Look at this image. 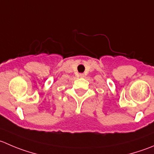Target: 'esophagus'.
Instances as JSON below:
<instances>
[{
    "label": "esophagus",
    "instance_id": "obj_1",
    "mask_svg": "<svg viewBox=\"0 0 154 154\" xmlns=\"http://www.w3.org/2000/svg\"><path fill=\"white\" fill-rule=\"evenodd\" d=\"M79 76H80V77H84V74H80V75H79Z\"/></svg>",
    "mask_w": 154,
    "mask_h": 154
}]
</instances>
